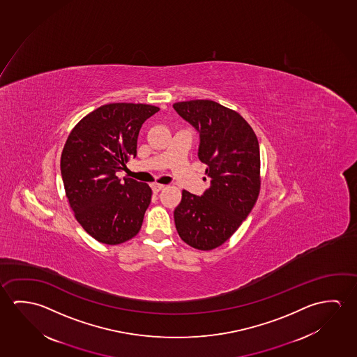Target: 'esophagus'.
<instances>
[{
  "label": "esophagus",
  "instance_id": "esophagus-1",
  "mask_svg": "<svg viewBox=\"0 0 357 357\" xmlns=\"http://www.w3.org/2000/svg\"><path fill=\"white\" fill-rule=\"evenodd\" d=\"M164 188H165V185H163V184H157V183L152 185L153 192H154V193H158L160 190H163Z\"/></svg>",
  "mask_w": 357,
  "mask_h": 357
}]
</instances>
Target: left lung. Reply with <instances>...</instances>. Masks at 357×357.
Here are the masks:
<instances>
[{"label": "left lung", "instance_id": "8db88e82", "mask_svg": "<svg viewBox=\"0 0 357 357\" xmlns=\"http://www.w3.org/2000/svg\"><path fill=\"white\" fill-rule=\"evenodd\" d=\"M173 108L198 132L199 160L211 178L202 197L183 190L174 211L176 231L188 245L211 250L234 234L257 203L259 142L239 113L214 100L178 102Z\"/></svg>", "mask_w": 357, "mask_h": 357}]
</instances>
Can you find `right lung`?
<instances>
[{
    "mask_svg": "<svg viewBox=\"0 0 357 357\" xmlns=\"http://www.w3.org/2000/svg\"><path fill=\"white\" fill-rule=\"evenodd\" d=\"M158 107L111 103L91 112L70 132L61 155L66 195L77 222L108 245L132 239L141 230L152 189L132 178L118 179L137 155L142 124Z\"/></svg>",
    "mask_w": 357,
    "mask_h": 357,
    "instance_id": "right-lung-1",
    "label": "right lung"
}]
</instances>
